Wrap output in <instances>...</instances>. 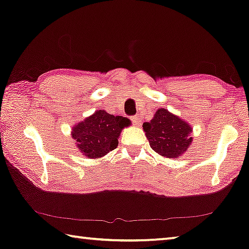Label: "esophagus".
<instances>
[{
  "label": "esophagus",
  "instance_id": "obj_1",
  "mask_svg": "<svg viewBox=\"0 0 249 249\" xmlns=\"http://www.w3.org/2000/svg\"><path fill=\"white\" fill-rule=\"evenodd\" d=\"M131 121H132V124H134L139 125V124L142 122V119H139L137 115H135V117H131Z\"/></svg>",
  "mask_w": 249,
  "mask_h": 249
}]
</instances>
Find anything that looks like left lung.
Instances as JSON below:
<instances>
[{
    "label": "left lung",
    "mask_w": 249,
    "mask_h": 249,
    "mask_svg": "<svg viewBox=\"0 0 249 249\" xmlns=\"http://www.w3.org/2000/svg\"><path fill=\"white\" fill-rule=\"evenodd\" d=\"M142 129L152 149L166 159L182 156L193 142L192 125L164 107L158 108Z\"/></svg>",
    "instance_id": "obj_1"
}]
</instances>
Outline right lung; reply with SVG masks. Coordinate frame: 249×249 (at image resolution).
<instances>
[{
	"label": "right lung",
	"instance_id": "obj_1",
	"mask_svg": "<svg viewBox=\"0 0 249 249\" xmlns=\"http://www.w3.org/2000/svg\"><path fill=\"white\" fill-rule=\"evenodd\" d=\"M131 124L128 118L96 110L71 129L76 147L88 159H101L117 148L122 129Z\"/></svg>",
	"mask_w": 249,
	"mask_h": 249
}]
</instances>
